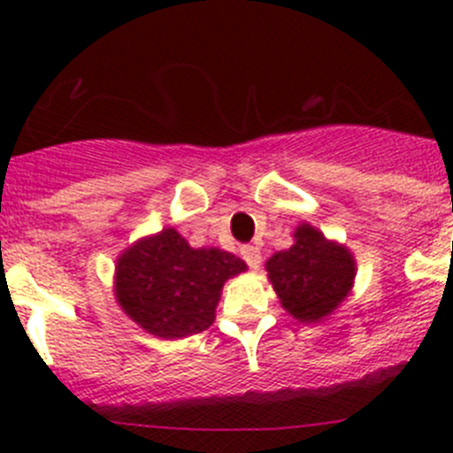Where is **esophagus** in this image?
<instances>
[{
	"label": "esophagus",
	"instance_id": "obj_1",
	"mask_svg": "<svg viewBox=\"0 0 453 453\" xmlns=\"http://www.w3.org/2000/svg\"><path fill=\"white\" fill-rule=\"evenodd\" d=\"M241 256H243L245 263L252 269H258L260 265V250L254 248V245H241Z\"/></svg>",
	"mask_w": 453,
	"mask_h": 453
}]
</instances>
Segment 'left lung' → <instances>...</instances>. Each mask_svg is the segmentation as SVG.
Here are the masks:
<instances>
[{
    "label": "left lung",
    "instance_id": "1",
    "mask_svg": "<svg viewBox=\"0 0 453 453\" xmlns=\"http://www.w3.org/2000/svg\"><path fill=\"white\" fill-rule=\"evenodd\" d=\"M267 278L280 307L300 322H322L353 291L357 263L346 245L326 239L311 223H300L294 245L269 256Z\"/></svg>",
    "mask_w": 453,
    "mask_h": 453
}]
</instances>
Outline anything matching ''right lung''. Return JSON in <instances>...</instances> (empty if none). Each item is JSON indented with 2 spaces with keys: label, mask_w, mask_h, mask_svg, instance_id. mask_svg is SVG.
<instances>
[{
  "label": "right lung",
  "mask_w": 453,
  "mask_h": 453,
  "mask_svg": "<svg viewBox=\"0 0 453 453\" xmlns=\"http://www.w3.org/2000/svg\"><path fill=\"white\" fill-rule=\"evenodd\" d=\"M243 272L248 265L234 254L190 248L175 227H164L118 256L113 296L146 333L181 340L212 326L223 285Z\"/></svg>",
  "instance_id": "1"
}]
</instances>
